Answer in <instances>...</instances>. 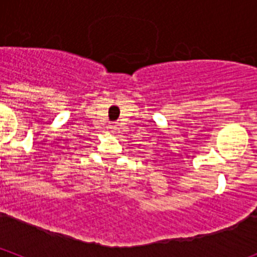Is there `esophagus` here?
<instances>
[{"instance_id":"obj_1","label":"esophagus","mask_w":257,"mask_h":257,"mask_svg":"<svg viewBox=\"0 0 257 257\" xmlns=\"http://www.w3.org/2000/svg\"><path fill=\"white\" fill-rule=\"evenodd\" d=\"M117 127H118V124L117 123H110L109 124V130L112 131V133H115V130H117Z\"/></svg>"}]
</instances>
